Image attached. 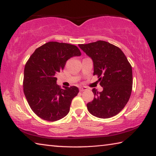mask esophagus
Returning a JSON list of instances; mask_svg holds the SVG:
<instances>
[{
	"instance_id": "obj_1",
	"label": "esophagus",
	"mask_w": 156,
	"mask_h": 156,
	"mask_svg": "<svg viewBox=\"0 0 156 156\" xmlns=\"http://www.w3.org/2000/svg\"><path fill=\"white\" fill-rule=\"evenodd\" d=\"M79 90H80V91H84L87 90V88L86 87H80L79 88Z\"/></svg>"
}]
</instances>
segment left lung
I'll return each instance as SVG.
<instances>
[{"label": "left lung", "mask_w": 156, "mask_h": 156, "mask_svg": "<svg viewBox=\"0 0 156 156\" xmlns=\"http://www.w3.org/2000/svg\"><path fill=\"white\" fill-rule=\"evenodd\" d=\"M94 62V75H97L103 90L92 89L94 98L87 104V109L97 118H109L123 109L131 96L133 84L132 67L119 47L98 41L78 44Z\"/></svg>", "instance_id": "obj_1"}]
</instances>
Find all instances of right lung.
Wrapping results in <instances>:
<instances>
[{
	"instance_id": "obj_1",
	"label": "right lung",
	"mask_w": 156,
	"mask_h": 156,
	"mask_svg": "<svg viewBox=\"0 0 156 156\" xmlns=\"http://www.w3.org/2000/svg\"><path fill=\"white\" fill-rule=\"evenodd\" d=\"M77 47L49 42L37 48L25 66L23 91L31 110L44 120L54 122L69 112L73 98L78 94L75 86L61 89L56 74L70 58L80 56Z\"/></svg>"
}]
</instances>
